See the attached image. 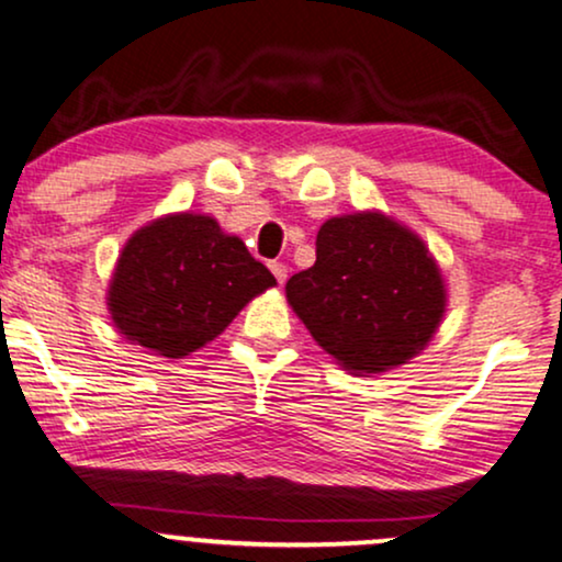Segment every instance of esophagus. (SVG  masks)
<instances>
[{
	"label": "esophagus",
	"instance_id": "34e87169",
	"mask_svg": "<svg viewBox=\"0 0 562 562\" xmlns=\"http://www.w3.org/2000/svg\"><path fill=\"white\" fill-rule=\"evenodd\" d=\"M269 269H272L274 280L280 282V285L288 280V267H285V263H282V261H269Z\"/></svg>",
	"mask_w": 562,
	"mask_h": 562
}]
</instances>
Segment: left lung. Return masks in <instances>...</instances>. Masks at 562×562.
Returning a JSON list of instances; mask_svg holds the SVG:
<instances>
[{
    "instance_id": "left-lung-1",
    "label": "left lung",
    "mask_w": 562,
    "mask_h": 562,
    "mask_svg": "<svg viewBox=\"0 0 562 562\" xmlns=\"http://www.w3.org/2000/svg\"><path fill=\"white\" fill-rule=\"evenodd\" d=\"M285 290L314 340L346 370L367 375L415 357L447 303L425 243L383 214L322 224L317 261Z\"/></svg>"
}]
</instances>
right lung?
<instances>
[{"mask_svg": "<svg viewBox=\"0 0 562 562\" xmlns=\"http://www.w3.org/2000/svg\"><path fill=\"white\" fill-rule=\"evenodd\" d=\"M274 277L224 235L216 218L177 214L126 243L111 282L115 327L134 344L179 359L214 340Z\"/></svg>", "mask_w": 562, "mask_h": 562, "instance_id": "1", "label": "right lung"}]
</instances>
